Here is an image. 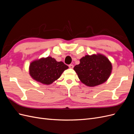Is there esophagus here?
Instances as JSON below:
<instances>
[{
  "mask_svg": "<svg viewBox=\"0 0 134 134\" xmlns=\"http://www.w3.org/2000/svg\"><path fill=\"white\" fill-rule=\"evenodd\" d=\"M69 67L71 69H72L74 68V65L72 64H70V65H69Z\"/></svg>",
  "mask_w": 134,
  "mask_h": 134,
  "instance_id": "1",
  "label": "esophagus"
}]
</instances>
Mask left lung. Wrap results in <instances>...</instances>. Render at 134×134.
I'll return each instance as SVG.
<instances>
[{"label": "left lung", "instance_id": "1", "mask_svg": "<svg viewBox=\"0 0 134 134\" xmlns=\"http://www.w3.org/2000/svg\"><path fill=\"white\" fill-rule=\"evenodd\" d=\"M112 68L111 62L106 56L97 54L83 57L74 70L83 83L94 87L106 82L110 76Z\"/></svg>", "mask_w": 134, "mask_h": 134}]
</instances>
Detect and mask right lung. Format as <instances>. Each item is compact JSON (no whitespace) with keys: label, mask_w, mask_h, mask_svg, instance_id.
Segmentation results:
<instances>
[{"label":"right lung","mask_w":134,"mask_h":134,"mask_svg":"<svg viewBox=\"0 0 134 134\" xmlns=\"http://www.w3.org/2000/svg\"><path fill=\"white\" fill-rule=\"evenodd\" d=\"M68 68L63 62H58L48 56L32 62L30 65V74L35 80L48 85L59 79Z\"/></svg>","instance_id":"1"}]
</instances>
